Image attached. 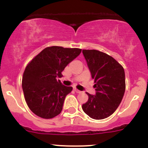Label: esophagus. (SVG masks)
<instances>
[{
  "instance_id": "esophagus-1",
  "label": "esophagus",
  "mask_w": 148,
  "mask_h": 148,
  "mask_svg": "<svg viewBox=\"0 0 148 148\" xmlns=\"http://www.w3.org/2000/svg\"><path fill=\"white\" fill-rule=\"evenodd\" d=\"M74 91H75V92H77V93H81V91H79V90H78V89H76V88H74Z\"/></svg>"
}]
</instances>
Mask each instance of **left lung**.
<instances>
[{"label": "left lung", "mask_w": 148, "mask_h": 148, "mask_svg": "<svg viewBox=\"0 0 148 148\" xmlns=\"http://www.w3.org/2000/svg\"><path fill=\"white\" fill-rule=\"evenodd\" d=\"M95 84V95L86 92L83 111L95 120H102L115 112L125 91V71L114 58L99 51L82 50Z\"/></svg>", "instance_id": "1"}]
</instances>
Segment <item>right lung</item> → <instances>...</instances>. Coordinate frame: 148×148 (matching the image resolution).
Here are the masks:
<instances>
[{
    "instance_id": "right-lung-1",
    "label": "right lung",
    "mask_w": 148,
    "mask_h": 148,
    "mask_svg": "<svg viewBox=\"0 0 148 148\" xmlns=\"http://www.w3.org/2000/svg\"><path fill=\"white\" fill-rule=\"evenodd\" d=\"M81 51L77 48L46 47L26 66L22 88L26 104L36 115L51 119L60 114L72 87L64 86L56 78L62 77L65 67Z\"/></svg>"
}]
</instances>
